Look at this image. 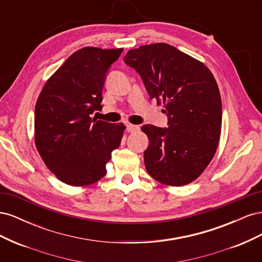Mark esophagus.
I'll list each match as a JSON object with an SVG mask.
<instances>
[{"label": "esophagus", "mask_w": 262, "mask_h": 262, "mask_svg": "<svg viewBox=\"0 0 262 262\" xmlns=\"http://www.w3.org/2000/svg\"><path fill=\"white\" fill-rule=\"evenodd\" d=\"M139 129H140L139 125H134L131 123L126 124V130H128V132H134V131H138Z\"/></svg>", "instance_id": "obj_1"}]
</instances>
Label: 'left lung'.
<instances>
[{"mask_svg": "<svg viewBox=\"0 0 262 262\" xmlns=\"http://www.w3.org/2000/svg\"><path fill=\"white\" fill-rule=\"evenodd\" d=\"M124 62L168 117L167 128H141L149 141L147 172L167 186L190 184L208 167L220 142L222 101L215 78L202 62L163 42L129 50Z\"/></svg>", "mask_w": 262, "mask_h": 262, "instance_id": "obj_1", "label": "left lung"}]
</instances>
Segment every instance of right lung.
<instances>
[{
	"label": "right lung",
	"instance_id": "1",
	"mask_svg": "<svg viewBox=\"0 0 262 262\" xmlns=\"http://www.w3.org/2000/svg\"><path fill=\"white\" fill-rule=\"evenodd\" d=\"M123 49L85 47L74 52L46 82L35 108V144L59 180L89 186L106 175V164L123 136V123L92 119L101 110L109 67Z\"/></svg>",
	"mask_w": 262,
	"mask_h": 262
}]
</instances>
